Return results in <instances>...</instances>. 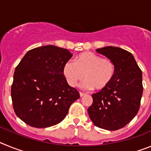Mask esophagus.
<instances>
[{
	"mask_svg": "<svg viewBox=\"0 0 151 151\" xmlns=\"http://www.w3.org/2000/svg\"><path fill=\"white\" fill-rule=\"evenodd\" d=\"M79 94H80V97H83V96L85 95V93H83V92H80Z\"/></svg>",
	"mask_w": 151,
	"mask_h": 151,
	"instance_id": "1",
	"label": "esophagus"
}]
</instances>
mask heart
Returning <instances> with one entry per match:
<instances>
[{
    "label": "heart",
    "mask_w": 151,
    "mask_h": 151,
    "mask_svg": "<svg viewBox=\"0 0 151 151\" xmlns=\"http://www.w3.org/2000/svg\"><path fill=\"white\" fill-rule=\"evenodd\" d=\"M63 75L73 87L85 78L87 80L84 88L102 90L112 82L115 75V64L111 59L102 58L92 52H84L75 58V62L69 60L65 63Z\"/></svg>",
    "instance_id": "b5f03b06"
}]
</instances>
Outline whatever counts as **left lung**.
I'll return each mask as SVG.
<instances>
[{
	"label": "left lung",
	"mask_w": 151,
	"mask_h": 151,
	"mask_svg": "<svg viewBox=\"0 0 151 151\" xmlns=\"http://www.w3.org/2000/svg\"><path fill=\"white\" fill-rule=\"evenodd\" d=\"M96 51L111 59L115 75L110 85L92 94L88 115L97 127L118 130L138 113L143 94L142 72L130 52L117 47H105Z\"/></svg>",
	"instance_id": "left-lung-1"
}]
</instances>
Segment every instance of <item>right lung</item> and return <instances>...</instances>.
I'll return each instance as SVG.
<instances>
[{
    "mask_svg": "<svg viewBox=\"0 0 151 151\" xmlns=\"http://www.w3.org/2000/svg\"><path fill=\"white\" fill-rule=\"evenodd\" d=\"M72 57L67 49L47 45L29 50L18 64L11 97L14 112L25 123L35 128L57 125L79 98L63 75L64 65Z\"/></svg>",
    "mask_w": 151,
    "mask_h": 151,
    "instance_id": "right-lung-1",
    "label": "right lung"
}]
</instances>
